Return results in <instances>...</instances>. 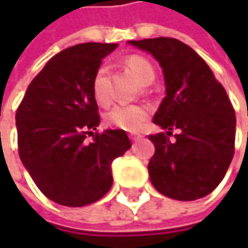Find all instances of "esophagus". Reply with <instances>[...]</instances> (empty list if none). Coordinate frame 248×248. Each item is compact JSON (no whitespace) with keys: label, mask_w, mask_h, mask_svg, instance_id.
Masks as SVG:
<instances>
[{"label":"esophagus","mask_w":248,"mask_h":248,"mask_svg":"<svg viewBox=\"0 0 248 248\" xmlns=\"http://www.w3.org/2000/svg\"><path fill=\"white\" fill-rule=\"evenodd\" d=\"M129 138H130V140H132V142H136V140L142 139V135H139V133H130V135H129Z\"/></svg>","instance_id":"1"}]
</instances>
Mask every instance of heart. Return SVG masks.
Here are the masks:
<instances>
[{"mask_svg": "<svg viewBox=\"0 0 248 248\" xmlns=\"http://www.w3.org/2000/svg\"><path fill=\"white\" fill-rule=\"evenodd\" d=\"M126 69L136 77V80L142 84H149L155 72L152 64L142 56L132 54L124 59ZM92 90L96 102L99 105H108L109 93H108V69L105 66L99 67L93 77ZM149 116V110L143 105H116L113 106L105 116L106 124L112 127H118L126 132L139 130Z\"/></svg>", "mask_w": 248, "mask_h": 248, "instance_id": "1", "label": "heart"}]
</instances>
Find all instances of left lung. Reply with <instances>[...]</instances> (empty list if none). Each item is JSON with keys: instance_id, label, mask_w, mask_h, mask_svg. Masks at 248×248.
<instances>
[{"instance_id": "obj_1", "label": "left lung", "mask_w": 248, "mask_h": 248, "mask_svg": "<svg viewBox=\"0 0 248 248\" xmlns=\"http://www.w3.org/2000/svg\"><path fill=\"white\" fill-rule=\"evenodd\" d=\"M129 44L151 53L161 64L165 92L154 124L168 132L149 135L155 154L148 171L152 185L178 201L213 192L234 156L235 113L223 84L186 44L171 37ZM173 128L180 133L171 141Z\"/></svg>"}]
</instances>
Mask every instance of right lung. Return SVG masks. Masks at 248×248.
<instances>
[{
    "label": "right lung",
    "instance_id": "right-lung-1",
    "mask_svg": "<svg viewBox=\"0 0 248 248\" xmlns=\"http://www.w3.org/2000/svg\"><path fill=\"white\" fill-rule=\"evenodd\" d=\"M116 47L83 43L60 51L32 78L17 109L21 162L38 189L60 205L83 207L108 194L113 159L132 146L122 129L93 133L100 124L93 77Z\"/></svg>",
    "mask_w": 248,
    "mask_h": 248
}]
</instances>
